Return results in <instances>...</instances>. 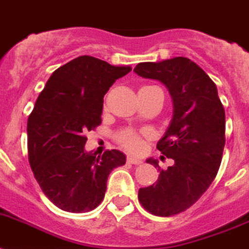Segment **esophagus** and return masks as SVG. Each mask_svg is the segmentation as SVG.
Segmentation results:
<instances>
[{
	"label": "esophagus",
	"instance_id": "esophagus-1",
	"mask_svg": "<svg viewBox=\"0 0 249 249\" xmlns=\"http://www.w3.org/2000/svg\"><path fill=\"white\" fill-rule=\"evenodd\" d=\"M127 161L129 164H135V165H139V164H142V161L140 159H136V158H132V157H128L127 158Z\"/></svg>",
	"mask_w": 249,
	"mask_h": 249
}]
</instances>
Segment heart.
<instances>
[{"mask_svg": "<svg viewBox=\"0 0 249 249\" xmlns=\"http://www.w3.org/2000/svg\"><path fill=\"white\" fill-rule=\"evenodd\" d=\"M114 137H116V141L120 143L121 146L131 151V153H139L143 146L142 137L135 129H122L120 132H117Z\"/></svg>", "mask_w": 249, "mask_h": 249, "instance_id": "obj_1", "label": "heart"}]
</instances>
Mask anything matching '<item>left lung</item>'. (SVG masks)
Returning a JSON list of instances; mask_svg holds the SVG:
<instances>
[{
	"label": "left lung",
	"mask_w": 249,
	"mask_h": 249,
	"mask_svg": "<svg viewBox=\"0 0 249 249\" xmlns=\"http://www.w3.org/2000/svg\"><path fill=\"white\" fill-rule=\"evenodd\" d=\"M133 71L159 80L173 99V120L157 147L174 164L163 170L157 160L147 159L159 169V178L139 190L145 210L172 216L190 209L215 179L225 145V110L215 83L190 58L142 62Z\"/></svg>",
	"instance_id": "obj_1"
}]
</instances>
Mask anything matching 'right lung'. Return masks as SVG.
<instances>
[{"mask_svg":"<svg viewBox=\"0 0 249 249\" xmlns=\"http://www.w3.org/2000/svg\"><path fill=\"white\" fill-rule=\"evenodd\" d=\"M129 66L80 55L57 69L28 118L29 164L43 194L63 211L88 213L104 198L108 176L126 155L86 153V133L102 123L103 98Z\"/></svg>","mask_w":249,"mask_h":249,"instance_id":"obj_1","label":"right lung"}]
</instances>
